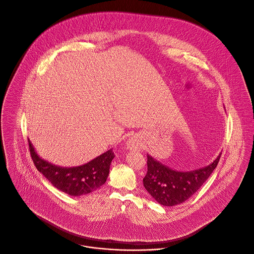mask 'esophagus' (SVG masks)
Masks as SVG:
<instances>
[{"label": "esophagus", "mask_w": 254, "mask_h": 254, "mask_svg": "<svg viewBox=\"0 0 254 254\" xmlns=\"http://www.w3.org/2000/svg\"><path fill=\"white\" fill-rule=\"evenodd\" d=\"M127 149L129 150H136L138 148V145H137L136 139L135 138H130L128 141H127Z\"/></svg>", "instance_id": "esophagus-1"}]
</instances>
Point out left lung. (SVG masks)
I'll use <instances>...</instances> for the list:
<instances>
[{"instance_id":"8db88e82","label":"left lung","mask_w":254,"mask_h":254,"mask_svg":"<svg viewBox=\"0 0 254 254\" xmlns=\"http://www.w3.org/2000/svg\"><path fill=\"white\" fill-rule=\"evenodd\" d=\"M221 154L208 166L192 171H177L147 155L148 172L143 184L151 196L163 206L184 203L195 193L215 170Z\"/></svg>"}]
</instances>
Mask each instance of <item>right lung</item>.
I'll return each instance as SVG.
<instances>
[{
	"label": "right lung",
	"mask_w": 254,
	"mask_h": 254,
	"mask_svg": "<svg viewBox=\"0 0 254 254\" xmlns=\"http://www.w3.org/2000/svg\"><path fill=\"white\" fill-rule=\"evenodd\" d=\"M32 159L39 172L59 190L70 196H82L97 190L104 185L109 175L112 149L80 166L62 167L41 158L29 140Z\"/></svg>",
	"instance_id": "add662e5"
}]
</instances>
